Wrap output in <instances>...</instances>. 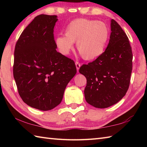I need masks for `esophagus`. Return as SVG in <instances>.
Here are the masks:
<instances>
[{
	"mask_svg": "<svg viewBox=\"0 0 147 147\" xmlns=\"http://www.w3.org/2000/svg\"><path fill=\"white\" fill-rule=\"evenodd\" d=\"M75 65H76V67L77 71L78 72L79 69H80V66H81V64L79 63L78 62H75Z\"/></svg>",
	"mask_w": 147,
	"mask_h": 147,
	"instance_id": "1",
	"label": "esophagus"
}]
</instances>
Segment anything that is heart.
I'll use <instances>...</instances> for the list:
<instances>
[{
	"label": "heart",
	"mask_w": 147,
	"mask_h": 147,
	"mask_svg": "<svg viewBox=\"0 0 147 147\" xmlns=\"http://www.w3.org/2000/svg\"><path fill=\"white\" fill-rule=\"evenodd\" d=\"M109 30L103 22L85 18L71 21L64 30V36L55 40V45L62 55H67L76 42L78 51L86 60H93L104 52Z\"/></svg>",
	"instance_id": "b5f03b06"
}]
</instances>
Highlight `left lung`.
I'll list each match as a JSON object with an SVG mask.
<instances>
[{
    "mask_svg": "<svg viewBox=\"0 0 147 147\" xmlns=\"http://www.w3.org/2000/svg\"><path fill=\"white\" fill-rule=\"evenodd\" d=\"M111 30L105 52L79 70L86 78V101L96 108L115 104L126 95L129 86L133 54L128 38L114 20L111 21Z\"/></svg>",
    "mask_w": 147,
    "mask_h": 147,
    "instance_id": "left-lung-1",
    "label": "left lung"
}]
</instances>
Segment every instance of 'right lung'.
I'll return each instance as SVG.
<instances>
[{"mask_svg":"<svg viewBox=\"0 0 147 147\" xmlns=\"http://www.w3.org/2000/svg\"><path fill=\"white\" fill-rule=\"evenodd\" d=\"M57 18L37 16L15 46L13 75L19 94L28 105L40 111L51 110L60 104L76 73L74 62L56 51Z\"/></svg>","mask_w":147,"mask_h":147,"instance_id":"obj_1","label":"right lung"}]
</instances>
